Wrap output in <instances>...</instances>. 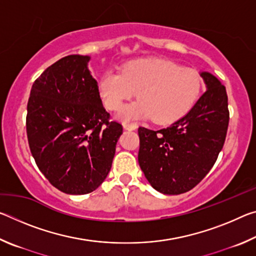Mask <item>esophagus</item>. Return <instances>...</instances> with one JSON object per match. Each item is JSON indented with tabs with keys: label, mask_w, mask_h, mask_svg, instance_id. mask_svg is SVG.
Masks as SVG:
<instances>
[{
	"label": "esophagus",
	"mask_w": 256,
	"mask_h": 256,
	"mask_svg": "<svg viewBox=\"0 0 256 256\" xmlns=\"http://www.w3.org/2000/svg\"><path fill=\"white\" fill-rule=\"evenodd\" d=\"M123 128L125 130H128V131H134V130H136V124H128V123H124L123 124Z\"/></svg>",
	"instance_id": "esophagus-1"
}]
</instances>
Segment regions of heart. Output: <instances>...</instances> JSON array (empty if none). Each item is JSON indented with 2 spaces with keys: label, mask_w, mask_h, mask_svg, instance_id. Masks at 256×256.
<instances>
[{
  "label": "heart",
  "mask_w": 256,
  "mask_h": 256,
  "mask_svg": "<svg viewBox=\"0 0 256 256\" xmlns=\"http://www.w3.org/2000/svg\"><path fill=\"white\" fill-rule=\"evenodd\" d=\"M200 74L192 68L160 58L130 60L116 71L110 68L98 80V94L107 110H115L138 92L140 99L123 106L116 114L122 122L151 118L170 124L194 105L201 92Z\"/></svg>",
  "instance_id": "b5f03b06"
}]
</instances>
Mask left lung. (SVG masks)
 I'll use <instances>...</instances> for the list:
<instances>
[{
	"instance_id": "left-lung-1",
	"label": "left lung",
	"mask_w": 256,
	"mask_h": 256,
	"mask_svg": "<svg viewBox=\"0 0 256 256\" xmlns=\"http://www.w3.org/2000/svg\"><path fill=\"white\" fill-rule=\"evenodd\" d=\"M200 76L206 90L190 110L166 128H138V160L150 185L162 194L188 192L214 166L226 138V88L210 72Z\"/></svg>"
}]
</instances>
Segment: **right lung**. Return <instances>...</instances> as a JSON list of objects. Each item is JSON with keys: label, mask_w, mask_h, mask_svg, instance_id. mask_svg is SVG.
Returning a JSON list of instances; mask_svg holds the SVG:
<instances>
[{"label": "right lung", "mask_w": 256, "mask_h": 256, "mask_svg": "<svg viewBox=\"0 0 256 256\" xmlns=\"http://www.w3.org/2000/svg\"><path fill=\"white\" fill-rule=\"evenodd\" d=\"M88 55H68L34 82L27 106L29 148L40 170L62 192L82 196L106 180L122 125L110 122Z\"/></svg>", "instance_id": "1"}]
</instances>
